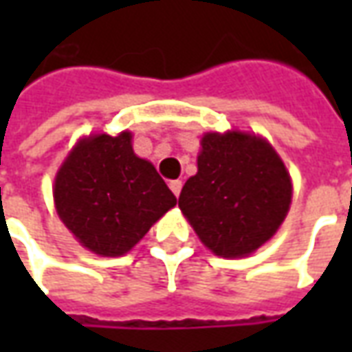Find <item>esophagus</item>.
Instances as JSON below:
<instances>
[{
	"instance_id": "obj_1",
	"label": "esophagus",
	"mask_w": 352,
	"mask_h": 352,
	"mask_svg": "<svg viewBox=\"0 0 352 352\" xmlns=\"http://www.w3.org/2000/svg\"><path fill=\"white\" fill-rule=\"evenodd\" d=\"M169 188H171V192H173L175 196H179V194H181V188H183V183H181V181H169Z\"/></svg>"
}]
</instances>
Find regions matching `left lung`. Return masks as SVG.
Returning <instances> with one entry per match:
<instances>
[{"instance_id":"obj_1","label":"left lung","mask_w":352,"mask_h":352,"mask_svg":"<svg viewBox=\"0 0 352 352\" xmlns=\"http://www.w3.org/2000/svg\"><path fill=\"white\" fill-rule=\"evenodd\" d=\"M290 198V177L272 145L230 131L204 135L198 173L184 183L179 207L206 247L236 258L277 232Z\"/></svg>"}]
</instances>
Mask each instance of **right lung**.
I'll list each match as a JSON object with an SVG mask.
<instances>
[{
  "label": "right lung",
  "mask_w": 352,
  "mask_h": 352,
  "mask_svg": "<svg viewBox=\"0 0 352 352\" xmlns=\"http://www.w3.org/2000/svg\"><path fill=\"white\" fill-rule=\"evenodd\" d=\"M60 219L87 249L120 256L177 204L151 162L138 158L131 133L80 141L54 181Z\"/></svg>",
  "instance_id": "right-lung-1"
}]
</instances>
